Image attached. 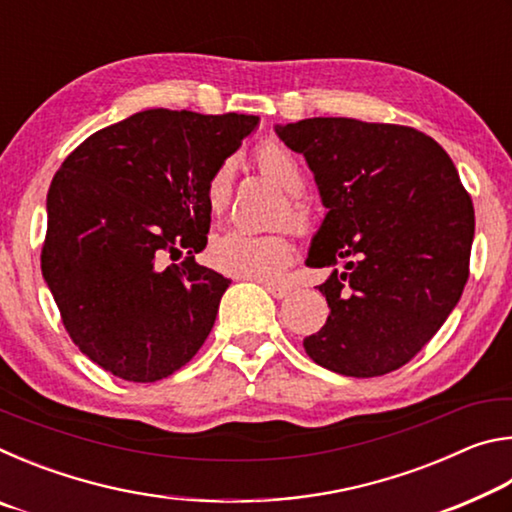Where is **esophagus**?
I'll list each match as a JSON object with an SVG mask.
<instances>
[{
  "label": "esophagus",
  "instance_id": "34e87169",
  "mask_svg": "<svg viewBox=\"0 0 512 512\" xmlns=\"http://www.w3.org/2000/svg\"><path fill=\"white\" fill-rule=\"evenodd\" d=\"M266 291L271 293L273 298H277V300H284V298H289L291 296V287H282V284H268L266 287Z\"/></svg>",
  "mask_w": 512,
  "mask_h": 512
}]
</instances>
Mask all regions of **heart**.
<instances>
[{"instance_id": "obj_1", "label": "heart", "mask_w": 512, "mask_h": 512, "mask_svg": "<svg viewBox=\"0 0 512 512\" xmlns=\"http://www.w3.org/2000/svg\"><path fill=\"white\" fill-rule=\"evenodd\" d=\"M259 171L289 194L280 212V223H289L298 232H309L314 223L309 203L300 194L305 192L307 178L296 153L280 142H266L255 151ZM232 162L225 160L216 167L205 185V201L212 212H223L230 201ZM293 246L284 232L255 235L246 230H228L214 237L207 248L210 264L225 275L244 277L255 282H277L291 262Z\"/></svg>"}]
</instances>
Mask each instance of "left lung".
<instances>
[{
	"instance_id": "obj_1",
	"label": "left lung",
	"mask_w": 512,
	"mask_h": 512,
	"mask_svg": "<svg viewBox=\"0 0 512 512\" xmlns=\"http://www.w3.org/2000/svg\"><path fill=\"white\" fill-rule=\"evenodd\" d=\"M275 131L305 155L327 207L307 266L334 268L318 287L329 316L305 352L345 377L402 368L470 277L474 207L452 158L400 124L314 117Z\"/></svg>"
}]
</instances>
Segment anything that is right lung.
I'll return each mask as SVG.
<instances>
[{
  "mask_svg": "<svg viewBox=\"0 0 512 512\" xmlns=\"http://www.w3.org/2000/svg\"><path fill=\"white\" fill-rule=\"evenodd\" d=\"M257 121L153 108L101 128L60 164L42 275L69 339L110 375L164 379L210 336L230 280L194 259L210 232L205 185Z\"/></svg>",
  "mask_w": 512,
  "mask_h": 512,
  "instance_id": "1",
  "label": "right lung"
}]
</instances>
